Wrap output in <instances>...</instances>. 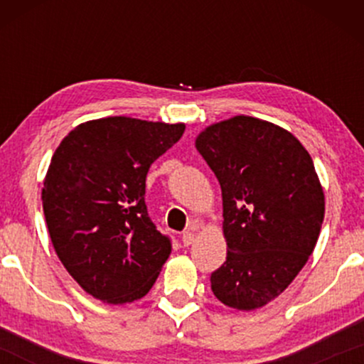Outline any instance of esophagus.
<instances>
[{"label": "esophagus", "mask_w": 364, "mask_h": 364, "mask_svg": "<svg viewBox=\"0 0 364 364\" xmlns=\"http://www.w3.org/2000/svg\"><path fill=\"white\" fill-rule=\"evenodd\" d=\"M181 241H183V245H185V246H190L195 241V232H191V231L183 232Z\"/></svg>", "instance_id": "1"}]
</instances>
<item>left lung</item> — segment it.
I'll return each instance as SVG.
<instances>
[{"label": "left lung", "mask_w": 364, "mask_h": 364, "mask_svg": "<svg viewBox=\"0 0 364 364\" xmlns=\"http://www.w3.org/2000/svg\"><path fill=\"white\" fill-rule=\"evenodd\" d=\"M195 147L223 191L228 257L212 292L232 310H258L287 289L318 241L325 195L311 156L291 132L243 114L202 129Z\"/></svg>", "instance_id": "1"}]
</instances>
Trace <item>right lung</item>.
<instances>
[{
    "label": "right lung",
    "mask_w": 364,
    "mask_h": 364,
    "mask_svg": "<svg viewBox=\"0 0 364 364\" xmlns=\"http://www.w3.org/2000/svg\"><path fill=\"white\" fill-rule=\"evenodd\" d=\"M185 123L128 116L75 127L44 178L43 208L54 252L87 294L107 304L141 299L171 255L145 205L150 164Z\"/></svg>",
    "instance_id": "add662e5"
}]
</instances>
